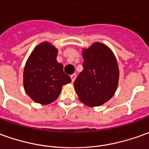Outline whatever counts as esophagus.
I'll return each instance as SVG.
<instances>
[{"instance_id":"1","label":"esophagus","mask_w":149,"mask_h":149,"mask_svg":"<svg viewBox=\"0 0 149 149\" xmlns=\"http://www.w3.org/2000/svg\"><path fill=\"white\" fill-rule=\"evenodd\" d=\"M76 77H77V74H76V73H73V74L71 75V79H72V81H74Z\"/></svg>"}]
</instances>
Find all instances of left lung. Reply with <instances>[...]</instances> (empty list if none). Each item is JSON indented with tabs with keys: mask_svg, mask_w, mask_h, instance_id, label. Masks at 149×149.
<instances>
[{
	"mask_svg": "<svg viewBox=\"0 0 149 149\" xmlns=\"http://www.w3.org/2000/svg\"><path fill=\"white\" fill-rule=\"evenodd\" d=\"M84 68L74 81L79 100L90 107L100 106L117 91L119 79L117 62L107 45L95 42L82 53Z\"/></svg>",
	"mask_w": 149,
	"mask_h": 149,
	"instance_id": "8db88e82",
	"label": "left lung"
}]
</instances>
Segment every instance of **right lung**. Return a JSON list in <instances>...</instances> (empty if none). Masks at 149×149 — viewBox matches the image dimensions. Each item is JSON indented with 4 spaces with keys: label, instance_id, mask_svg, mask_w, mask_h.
Returning <instances> with one entry per match:
<instances>
[{
    "label": "right lung",
    "instance_id": "add662e5",
    "mask_svg": "<svg viewBox=\"0 0 149 149\" xmlns=\"http://www.w3.org/2000/svg\"><path fill=\"white\" fill-rule=\"evenodd\" d=\"M58 50L48 42L37 45L27 61L24 86L29 97L36 103L49 104L57 99L62 86L72 81L56 60Z\"/></svg>",
    "mask_w": 149,
    "mask_h": 149
}]
</instances>
